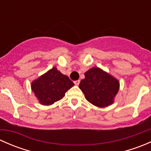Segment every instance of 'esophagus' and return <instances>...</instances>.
<instances>
[{"label": "esophagus", "instance_id": "obj_1", "mask_svg": "<svg viewBox=\"0 0 151 151\" xmlns=\"http://www.w3.org/2000/svg\"><path fill=\"white\" fill-rule=\"evenodd\" d=\"M74 83L76 85H79V84H80V80H76V81H74Z\"/></svg>", "mask_w": 151, "mask_h": 151}]
</instances>
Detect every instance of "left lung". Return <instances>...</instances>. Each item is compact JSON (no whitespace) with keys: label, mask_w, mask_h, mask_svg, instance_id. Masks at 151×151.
Returning a JSON list of instances; mask_svg holds the SVG:
<instances>
[{"label":"left lung","mask_w":151,"mask_h":151,"mask_svg":"<svg viewBox=\"0 0 151 151\" xmlns=\"http://www.w3.org/2000/svg\"><path fill=\"white\" fill-rule=\"evenodd\" d=\"M80 81V90L86 99L98 107H105L114 102L119 91V81L98 67H93L85 73Z\"/></svg>","instance_id":"1"}]
</instances>
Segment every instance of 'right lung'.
Masks as SVG:
<instances>
[{
	"mask_svg": "<svg viewBox=\"0 0 151 151\" xmlns=\"http://www.w3.org/2000/svg\"><path fill=\"white\" fill-rule=\"evenodd\" d=\"M74 85L67 77L53 67L31 83V89L43 105H51L64 97L68 90Z\"/></svg>",
	"mask_w": 151,
	"mask_h": 151,
	"instance_id": "obj_1",
	"label": "right lung"
}]
</instances>
